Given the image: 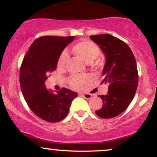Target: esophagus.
<instances>
[{"instance_id": "1", "label": "esophagus", "mask_w": 157, "mask_h": 157, "mask_svg": "<svg viewBox=\"0 0 157 157\" xmlns=\"http://www.w3.org/2000/svg\"><path fill=\"white\" fill-rule=\"evenodd\" d=\"M81 96L86 99H90L92 98V95L90 93H81Z\"/></svg>"}]
</instances>
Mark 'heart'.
<instances>
[{"mask_svg":"<svg viewBox=\"0 0 157 157\" xmlns=\"http://www.w3.org/2000/svg\"><path fill=\"white\" fill-rule=\"evenodd\" d=\"M73 52L74 55L83 60L86 64H91L95 59L97 58L100 54V49L97 45L90 41H82L75 44L72 48ZM67 55L65 52H63L60 55L58 61V67L59 68H62L65 66L67 62ZM101 64L100 61H98L94 64L95 66H99ZM87 81V77L85 75H74L71 77L69 80L70 85L75 89L81 87L83 84H84Z\"/></svg>","mask_w":157,"mask_h":157,"instance_id":"heart-1","label":"heart"}]
</instances>
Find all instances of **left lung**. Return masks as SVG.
I'll use <instances>...</instances> for the list:
<instances>
[{"label": "left lung", "instance_id": "8db88e82", "mask_svg": "<svg viewBox=\"0 0 157 157\" xmlns=\"http://www.w3.org/2000/svg\"><path fill=\"white\" fill-rule=\"evenodd\" d=\"M105 57L102 81L109 86L108 93L99 96L102 108L98 116L112 118L122 113L131 104L138 84L137 63L132 51L123 41L108 34L90 36Z\"/></svg>", "mask_w": 157, "mask_h": 157}]
</instances>
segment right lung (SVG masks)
I'll list each match as a JSON object with an SVG mask.
<instances>
[{"instance_id":"obj_1","label":"right lung","mask_w":157,"mask_h":157,"mask_svg":"<svg viewBox=\"0 0 157 157\" xmlns=\"http://www.w3.org/2000/svg\"><path fill=\"white\" fill-rule=\"evenodd\" d=\"M74 36H42L36 39L22 62L20 83L22 93L29 109L42 119L58 122L68 114L76 92L62 88L56 93L47 90L45 82L55 71L61 52Z\"/></svg>"}]
</instances>
